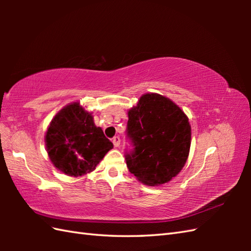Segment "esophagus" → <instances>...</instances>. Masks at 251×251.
Here are the masks:
<instances>
[{"label":"esophagus","mask_w":251,"mask_h":251,"mask_svg":"<svg viewBox=\"0 0 251 251\" xmlns=\"http://www.w3.org/2000/svg\"><path fill=\"white\" fill-rule=\"evenodd\" d=\"M112 142H113V145H114V147H120V145H121V139H120V137L119 136H116V137H114L113 139H112Z\"/></svg>","instance_id":"esophagus-1"}]
</instances>
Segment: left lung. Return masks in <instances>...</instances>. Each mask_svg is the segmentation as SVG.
Listing matches in <instances>:
<instances>
[{
	"label": "left lung",
	"mask_w": 251,
	"mask_h": 251,
	"mask_svg": "<svg viewBox=\"0 0 251 251\" xmlns=\"http://www.w3.org/2000/svg\"><path fill=\"white\" fill-rule=\"evenodd\" d=\"M126 151L130 174L151 186L169 182L186 163L191 147L188 116L174 101L158 94L142 95L128 111Z\"/></svg>",
	"instance_id": "8db88e82"
}]
</instances>
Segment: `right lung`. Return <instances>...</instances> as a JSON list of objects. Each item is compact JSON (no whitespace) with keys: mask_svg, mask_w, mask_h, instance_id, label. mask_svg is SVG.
Wrapping results in <instances>:
<instances>
[{"mask_svg":"<svg viewBox=\"0 0 251 251\" xmlns=\"http://www.w3.org/2000/svg\"><path fill=\"white\" fill-rule=\"evenodd\" d=\"M46 150L54 166L71 177L89 174L112 148L90 112L79 102L66 105L55 115L45 135Z\"/></svg>","mask_w":251,"mask_h":251,"instance_id":"1","label":"right lung"}]
</instances>
